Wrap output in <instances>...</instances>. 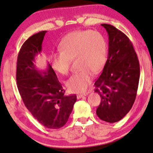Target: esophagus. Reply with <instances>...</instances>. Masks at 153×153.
Instances as JSON below:
<instances>
[{"label": "esophagus", "mask_w": 153, "mask_h": 153, "mask_svg": "<svg viewBox=\"0 0 153 153\" xmlns=\"http://www.w3.org/2000/svg\"><path fill=\"white\" fill-rule=\"evenodd\" d=\"M88 95V93H79V94H78L77 95V99H79L81 98V97H83L84 96H86V95Z\"/></svg>", "instance_id": "1"}]
</instances>
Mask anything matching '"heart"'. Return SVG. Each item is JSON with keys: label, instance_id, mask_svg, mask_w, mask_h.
<instances>
[{"label": "heart", "instance_id": "b5f03b06", "mask_svg": "<svg viewBox=\"0 0 153 153\" xmlns=\"http://www.w3.org/2000/svg\"><path fill=\"white\" fill-rule=\"evenodd\" d=\"M60 52L51 56V66L58 74L67 75L71 60L76 59L79 70L67 81L73 92H82L93 77L103 69L106 61L107 45L105 38L97 31L77 30L68 33L59 45Z\"/></svg>", "mask_w": 153, "mask_h": 153}]
</instances>
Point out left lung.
Here are the masks:
<instances>
[{
  "label": "left lung",
  "instance_id": "left-lung-1",
  "mask_svg": "<svg viewBox=\"0 0 153 153\" xmlns=\"http://www.w3.org/2000/svg\"><path fill=\"white\" fill-rule=\"evenodd\" d=\"M108 34V53L94 85L101 101L96 110L100 120L117 122L129 112L136 98L140 76V62L133 45L115 27L102 24Z\"/></svg>",
  "mask_w": 153,
  "mask_h": 153
}]
</instances>
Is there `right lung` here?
<instances>
[{
    "label": "right lung",
    "mask_w": 153,
    "mask_h": 153,
    "mask_svg": "<svg viewBox=\"0 0 153 153\" xmlns=\"http://www.w3.org/2000/svg\"><path fill=\"white\" fill-rule=\"evenodd\" d=\"M47 31L33 34L23 43L18 55L17 87L25 106L38 122L48 128L58 129L67 122L76 95L66 96L53 68L38 70L35 58L42 50Z\"/></svg>",
    "instance_id": "1"
}]
</instances>
